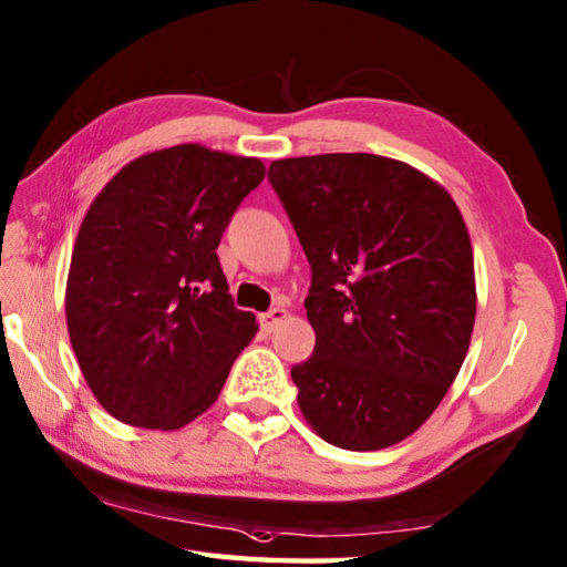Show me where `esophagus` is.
<instances>
[{
  "mask_svg": "<svg viewBox=\"0 0 567 567\" xmlns=\"http://www.w3.org/2000/svg\"><path fill=\"white\" fill-rule=\"evenodd\" d=\"M285 318H287V310H285L282 305L272 307L270 312L262 315V320H260V322H262V330H265V332H275L277 324H280Z\"/></svg>",
  "mask_w": 567,
  "mask_h": 567,
  "instance_id": "34e87169",
  "label": "esophagus"
}]
</instances>
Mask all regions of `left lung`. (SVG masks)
Instances as JSON below:
<instances>
[{"label": "left lung", "instance_id": "1", "mask_svg": "<svg viewBox=\"0 0 567 567\" xmlns=\"http://www.w3.org/2000/svg\"><path fill=\"white\" fill-rule=\"evenodd\" d=\"M312 270L315 350L292 368L324 443L382 450L433 415L475 324L470 235L445 187L405 162L338 152L267 172Z\"/></svg>", "mask_w": 567, "mask_h": 567}]
</instances>
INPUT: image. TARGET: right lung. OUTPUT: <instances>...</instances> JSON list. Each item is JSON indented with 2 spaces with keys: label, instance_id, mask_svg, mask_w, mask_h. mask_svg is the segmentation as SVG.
<instances>
[{
  "label": "right lung",
  "instance_id": "obj_1",
  "mask_svg": "<svg viewBox=\"0 0 567 567\" xmlns=\"http://www.w3.org/2000/svg\"><path fill=\"white\" fill-rule=\"evenodd\" d=\"M262 179L260 159L177 145L132 159L94 197L64 305L82 375L112 417L179 430L217 400L257 332L217 245Z\"/></svg>",
  "mask_w": 567,
  "mask_h": 567
}]
</instances>
